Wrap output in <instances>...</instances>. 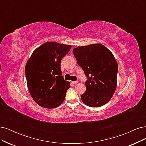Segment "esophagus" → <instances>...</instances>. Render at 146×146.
<instances>
[{"mask_svg": "<svg viewBox=\"0 0 146 146\" xmlns=\"http://www.w3.org/2000/svg\"><path fill=\"white\" fill-rule=\"evenodd\" d=\"M71 83H72V84H73V85H75V84H76L78 83V81H72Z\"/></svg>", "mask_w": 146, "mask_h": 146, "instance_id": "obj_1", "label": "esophagus"}]
</instances>
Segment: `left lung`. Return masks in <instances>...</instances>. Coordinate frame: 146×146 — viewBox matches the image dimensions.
Instances as JSON below:
<instances>
[{
    "mask_svg": "<svg viewBox=\"0 0 146 146\" xmlns=\"http://www.w3.org/2000/svg\"><path fill=\"white\" fill-rule=\"evenodd\" d=\"M73 53L88 78L82 101L90 107L104 105L111 100L117 88L118 67L114 56L101 44L78 46Z\"/></svg>",
    "mask_w": 146,
    "mask_h": 146,
    "instance_id": "obj_1",
    "label": "left lung"
}]
</instances>
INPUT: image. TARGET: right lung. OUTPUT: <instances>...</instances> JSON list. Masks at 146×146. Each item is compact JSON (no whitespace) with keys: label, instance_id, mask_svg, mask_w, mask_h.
Segmentation results:
<instances>
[{"label":"right lung","instance_id":"obj_1","mask_svg":"<svg viewBox=\"0 0 146 146\" xmlns=\"http://www.w3.org/2000/svg\"><path fill=\"white\" fill-rule=\"evenodd\" d=\"M71 47L58 42H45L35 49L26 62L25 74L29 93L42 108H55L66 98L70 83L62 76L61 61Z\"/></svg>","mask_w":146,"mask_h":146}]
</instances>
